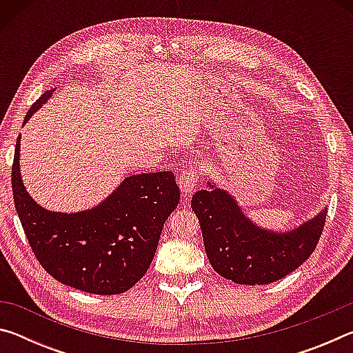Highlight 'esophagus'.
<instances>
[{"mask_svg":"<svg viewBox=\"0 0 353 353\" xmlns=\"http://www.w3.org/2000/svg\"><path fill=\"white\" fill-rule=\"evenodd\" d=\"M199 171L196 168H185L179 174V187L185 194H191L199 185Z\"/></svg>","mask_w":353,"mask_h":353,"instance_id":"34e87169","label":"esophagus"}]
</instances>
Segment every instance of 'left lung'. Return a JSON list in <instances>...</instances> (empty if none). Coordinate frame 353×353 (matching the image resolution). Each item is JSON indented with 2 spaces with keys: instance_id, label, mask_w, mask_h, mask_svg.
I'll return each mask as SVG.
<instances>
[{
  "instance_id": "obj_1",
  "label": "left lung",
  "mask_w": 353,
  "mask_h": 353,
  "mask_svg": "<svg viewBox=\"0 0 353 353\" xmlns=\"http://www.w3.org/2000/svg\"><path fill=\"white\" fill-rule=\"evenodd\" d=\"M196 191L191 208L199 219L213 270L240 285H268L288 276L314 252L324 230L327 208L294 230H263L246 218L236 201L208 182Z\"/></svg>"
}]
</instances>
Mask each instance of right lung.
<instances>
[{"label":"right lung","mask_w":353,"mask_h":353,"mask_svg":"<svg viewBox=\"0 0 353 353\" xmlns=\"http://www.w3.org/2000/svg\"><path fill=\"white\" fill-rule=\"evenodd\" d=\"M51 93L35 101L25 123ZM12 193L28 241L45 271L71 288L105 296L121 294L145 276L165 221L181 199L174 172H143L124 179L90 210L50 212L23 185L20 137L12 165Z\"/></svg>","instance_id":"add662e5"}]
</instances>
